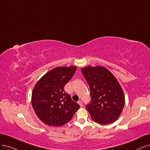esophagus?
<instances>
[{
	"label": "esophagus",
	"mask_w": 150,
	"mask_h": 150,
	"mask_svg": "<svg viewBox=\"0 0 150 150\" xmlns=\"http://www.w3.org/2000/svg\"><path fill=\"white\" fill-rule=\"evenodd\" d=\"M77 103H78V104L80 105V107H82V106H83V103H82V102H81V101H79Z\"/></svg>",
	"instance_id": "obj_1"
}]
</instances>
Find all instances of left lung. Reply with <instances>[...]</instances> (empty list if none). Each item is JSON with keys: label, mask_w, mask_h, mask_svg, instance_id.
<instances>
[{"label": "left lung", "mask_w": 150, "mask_h": 150, "mask_svg": "<svg viewBox=\"0 0 150 150\" xmlns=\"http://www.w3.org/2000/svg\"><path fill=\"white\" fill-rule=\"evenodd\" d=\"M90 86L91 101L86 109L96 123L111 124L119 117L125 104V96L117 80L102 66L81 69Z\"/></svg>", "instance_id": "8db88e82"}]
</instances>
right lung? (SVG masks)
<instances>
[{"instance_id": "add662e5", "label": "right lung", "mask_w": 150, "mask_h": 150, "mask_svg": "<svg viewBox=\"0 0 150 150\" xmlns=\"http://www.w3.org/2000/svg\"><path fill=\"white\" fill-rule=\"evenodd\" d=\"M76 70L75 66L58 67L42 76L33 88L32 106L38 117L45 124L62 126L80 108L64 88Z\"/></svg>"}]
</instances>
